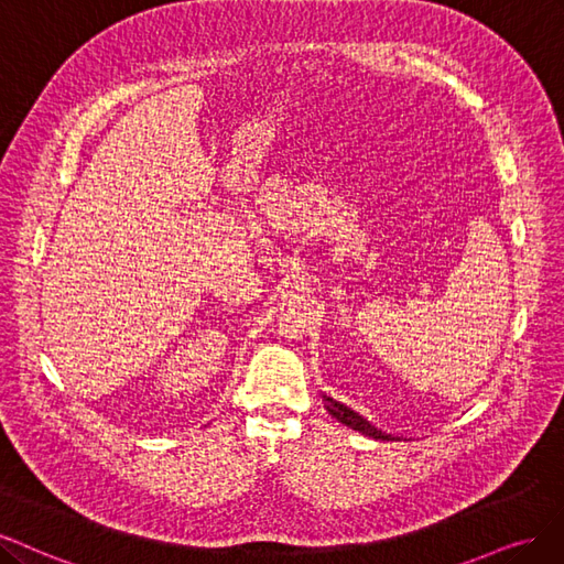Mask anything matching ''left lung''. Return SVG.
<instances>
[{
  "instance_id": "8db88e82",
  "label": "left lung",
  "mask_w": 564,
  "mask_h": 564,
  "mask_svg": "<svg viewBox=\"0 0 564 564\" xmlns=\"http://www.w3.org/2000/svg\"><path fill=\"white\" fill-rule=\"evenodd\" d=\"M323 405H325V410H328V414L335 416L337 422H341L344 426H349V429H354V431H358V433H362V435H368V438H375V441H395V435L377 429L375 424H370V422L366 420V416L354 412L351 408H347L344 403L335 401V398L325 395V393H323Z\"/></svg>"
}]
</instances>
